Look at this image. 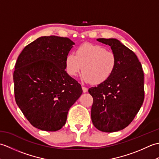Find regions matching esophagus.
<instances>
[{
  "label": "esophagus",
  "mask_w": 159,
  "mask_h": 159,
  "mask_svg": "<svg viewBox=\"0 0 159 159\" xmlns=\"http://www.w3.org/2000/svg\"><path fill=\"white\" fill-rule=\"evenodd\" d=\"M82 89H83V93H86L87 92V88H86L85 87H82Z\"/></svg>",
  "instance_id": "1"
}]
</instances>
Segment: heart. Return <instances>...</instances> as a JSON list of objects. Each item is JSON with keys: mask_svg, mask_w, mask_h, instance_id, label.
I'll use <instances>...</instances> for the list:
<instances>
[{"mask_svg": "<svg viewBox=\"0 0 159 159\" xmlns=\"http://www.w3.org/2000/svg\"><path fill=\"white\" fill-rule=\"evenodd\" d=\"M65 63L70 76H76L83 70V82L98 85L112 75L117 66V57L102 46L84 43L78 48L76 55L74 53L67 55Z\"/></svg>", "mask_w": 159, "mask_h": 159, "instance_id": "b5f03b06", "label": "heart"}]
</instances>
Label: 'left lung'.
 Instances as JSON below:
<instances>
[{"label":"left lung","instance_id":"obj_1","mask_svg":"<svg viewBox=\"0 0 159 159\" xmlns=\"http://www.w3.org/2000/svg\"><path fill=\"white\" fill-rule=\"evenodd\" d=\"M97 41L111 47L117 66L109 79L89 89L93 98L91 117L97 129L113 133L127 127L139 112L144 100L143 72L135 54L118 39Z\"/></svg>","mask_w":159,"mask_h":159}]
</instances>
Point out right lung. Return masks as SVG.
<instances>
[{"mask_svg":"<svg viewBox=\"0 0 159 159\" xmlns=\"http://www.w3.org/2000/svg\"><path fill=\"white\" fill-rule=\"evenodd\" d=\"M74 44L67 38L40 37L26 46L17 59L16 102L38 129L60 130L70 108L83 93L80 84L65 70L66 58Z\"/></svg>","mask_w":159,"mask_h":159,"instance_id":"right-lung-1","label":"right lung"}]
</instances>
